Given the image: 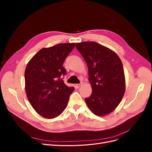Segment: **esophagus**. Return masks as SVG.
I'll return each instance as SVG.
<instances>
[{
    "label": "esophagus",
    "mask_w": 152,
    "mask_h": 152,
    "mask_svg": "<svg viewBox=\"0 0 152 152\" xmlns=\"http://www.w3.org/2000/svg\"><path fill=\"white\" fill-rule=\"evenodd\" d=\"M81 86H82V83H81V84H76L77 88H79V87H80Z\"/></svg>",
    "instance_id": "esophagus-1"
}]
</instances>
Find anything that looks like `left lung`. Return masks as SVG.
<instances>
[{"label": "left lung", "instance_id": "8db88e82", "mask_svg": "<svg viewBox=\"0 0 152 152\" xmlns=\"http://www.w3.org/2000/svg\"><path fill=\"white\" fill-rule=\"evenodd\" d=\"M76 48L87 63L93 89L86 103L96 115H106L117 108L125 93L122 61L112 50L96 42L77 43Z\"/></svg>", "mask_w": 152, "mask_h": 152}]
</instances>
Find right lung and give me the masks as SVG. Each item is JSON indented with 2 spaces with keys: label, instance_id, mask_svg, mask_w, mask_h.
<instances>
[{
  "label": "right lung",
  "instance_id": "right-lung-1",
  "mask_svg": "<svg viewBox=\"0 0 152 152\" xmlns=\"http://www.w3.org/2000/svg\"><path fill=\"white\" fill-rule=\"evenodd\" d=\"M75 43L58 44L41 49L27 64L25 72V90L30 104L41 116L53 118L65 109L73 87L64 83V61Z\"/></svg>",
  "mask_w": 152,
  "mask_h": 152
}]
</instances>
